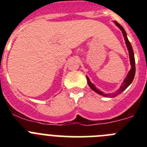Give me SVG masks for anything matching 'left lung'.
I'll return each mask as SVG.
<instances>
[{
  "label": "left lung",
  "mask_w": 147,
  "mask_h": 147,
  "mask_svg": "<svg viewBox=\"0 0 147 147\" xmlns=\"http://www.w3.org/2000/svg\"><path fill=\"white\" fill-rule=\"evenodd\" d=\"M115 24L119 27V28L121 29V31L122 34H123V36H124V40H125V43L126 45H127V50L129 51V61H130V65H131V69L129 70V71L128 72L127 74V76L126 78L124 80L123 82H122L121 85L120 86V88L115 92V93H105L104 92H102V90H98V88H96V87L95 86L94 84L90 82L89 78L86 76L87 77V80H88V84L89 85V87L93 90V91L97 93L99 95H102V96H105V97H111V98H113L115 96H117L118 95L121 94L122 92L124 91V90L127 89V87L129 86L130 85L132 82L133 81V79L135 77V74H136V62H135V57H134V52H133V50H132V45H131V43L129 42V40L127 38V33H126L125 30L119 24V23H117L116 21H114Z\"/></svg>",
  "instance_id": "obj_1"
}]
</instances>
